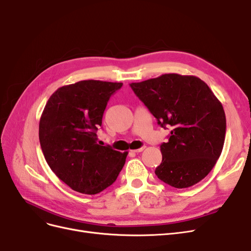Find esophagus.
I'll return each instance as SVG.
<instances>
[{"label": "esophagus", "instance_id": "obj_1", "mask_svg": "<svg viewBox=\"0 0 251 251\" xmlns=\"http://www.w3.org/2000/svg\"><path fill=\"white\" fill-rule=\"evenodd\" d=\"M144 149H146V147H142V148H140V149H137V150H135L134 151L135 153H140V151H142Z\"/></svg>", "mask_w": 251, "mask_h": 251}]
</instances>
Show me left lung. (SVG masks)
I'll return each instance as SVG.
<instances>
[{
  "label": "left lung",
  "instance_id": "left-lung-1",
  "mask_svg": "<svg viewBox=\"0 0 251 251\" xmlns=\"http://www.w3.org/2000/svg\"><path fill=\"white\" fill-rule=\"evenodd\" d=\"M130 86L158 125L172 130L160 146L156 176L176 188L206 177L222 153L226 133L223 105L209 87L196 76L175 73Z\"/></svg>",
  "mask_w": 251,
  "mask_h": 251
}]
</instances>
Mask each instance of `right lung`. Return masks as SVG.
<instances>
[{"label": "right lung", "instance_id": "right-lung-1", "mask_svg": "<svg viewBox=\"0 0 251 251\" xmlns=\"http://www.w3.org/2000/svg\"><path fill=\"white\" fill-rule=\"evenodd\" d=\"M123 82L81 80L58 88L40 120L39 137L52 172L81 194L95 195L112 185L127 153L97 143L103 112Z\"/></svg>", "mask_w": 251, "mask_h": 251}]
</instances>
